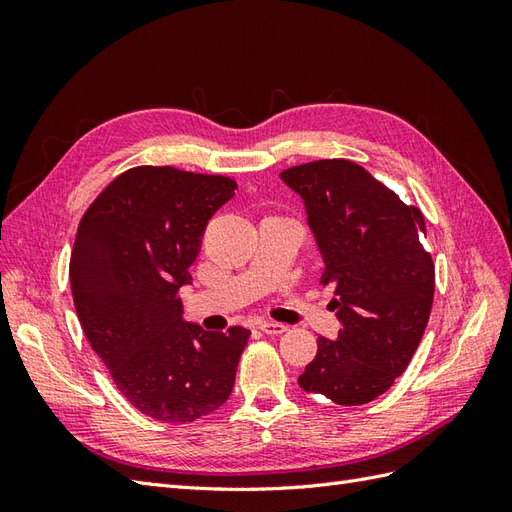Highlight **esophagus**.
<instances>
[{
    "mask_svg": "<svg viewBox=\"0 0 512 512\" xmlns=\"http://www.w3.org/2000/svg\"><path fill=\"white\" fill-rule=\"evenodd\" d=\"M258 329H260L262 333H267V335H282V333L288 331L286 324L273 322V320H262V322H258Z\"/></svg>",
    "mask_w": 512,
    "mask_h": 512,
    "instance_id": "1",
    "label": "esophagus"
}]
</instances>
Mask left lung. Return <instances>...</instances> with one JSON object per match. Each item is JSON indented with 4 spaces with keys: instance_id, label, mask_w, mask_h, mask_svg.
I'll return each instance as SVG.
<instances>
[{
    "instance_id": "1",
    "label": "left lung",
    "mask_w": 512,
    "mask_h": 512,
    "mask_svg": "<svg viewBox=\"0 0 512 512\" xmlns=\"http://www.w3.org/2000/svg\"><path fill=\"white\" fill-rule=\"evenodd\" d=\"M307 211L324 260L320 284L335 297L337 339L318 337L299 376L305 393L339 406H363L391 389L421 344L436 269L418 237L421 209L350 160H316L280 175Z\"/></svg>"
}]
</instances>
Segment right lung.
<instances>
[{
	"label": "right lung",
	"instance_id": "obj_1",
	"mask_svg": "<svg viewBox=\"0 0 512 512\" xmlns=\"http://www.w3.org/2000/svg\"><path fill=\"white\" fill-rule=\"evenodd\" d=\"M237 183L173 166H136L89 205L74 239L76 316L119 393L162 423L218 410L235 386L250 331L183 322L181 286L211 215Z\"/></svg>",
	"mask_w": 512,
	"mask_h": 512
}]
</instances>
